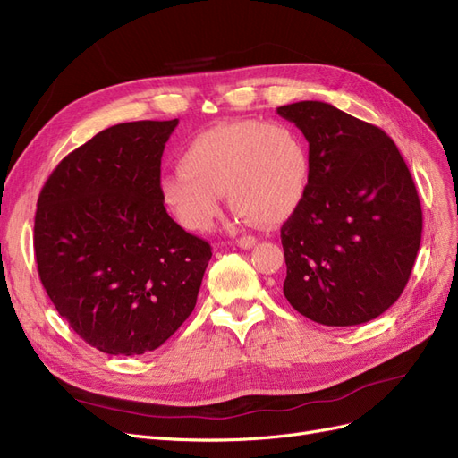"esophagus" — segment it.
Wrapping results in <instances>:
<instances>
[{"mask_svg": "<svg viewBox=\"0 0 458 458\" xmlns=\"http://www.w3.org/2000/svg\"><path fill=\"white\" fill-rule=\"evenodd\" d=\"M256 237H252V234H242V237L237 241V244L241 246V248H244V250H250V248H254L256 246Z\"/></svg>", "mask_w": 458, "mask_h": 458, "instance_id": "obj_1", "label": "esophagus"}]
</instances>
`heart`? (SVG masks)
Segmentation results:
<instances>
[{
    "label": "heart",
    "mask_w": 458,
    "mask_h": 458,
    "mask_svg": "<svg viewBox=\"0 0 458 458\" xmlns=\"http://www.w3.org/2000/svg\"><path fill=\"white\" fill-rule=\"evenodd\" d=\"M179 168L160 179V197L177 224L204 233L219 216V195L258 224H279L296 212L310 185V155L284 123H216L183 147Z\"/></svg>",
    "instance_id": "1"
}]
</instances>
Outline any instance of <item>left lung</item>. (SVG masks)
Wrapping results in <instances>:
<instances>
[{
  "label": "left lung",
  "mask_w": 458,
  "mask_h": 458,
  "mask_svg": "<svg viewBox=\"0 0 458 458\" xmlns=\"http://www.w3.org/2000/svg\"><path fill=\"white\" fill-rule=\"evenodd\" d=\"M310 143V185L281 227L283 293L327 327L382 315L401 296L422 237L417 187L380 128L323 101L276 108Z\"/></svg>",
  "instance_id": "8db88e82"
}]
</instances>
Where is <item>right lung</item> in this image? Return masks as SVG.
<instances>
[{
    "label": "right lung",
    "mask_w": 458,
    "mask_h": 458,
    "mask_svg": "<svg viewBox=\"0 0 458 458\" xmlns=\"http://www.w3.org/2000/svg\"><path fill=\"white\" fill-rule=\"evenodd\" d=\"M179 120L118 123L64 157L39 192L41 284L76 335L108 355L160 348L197 306L212 258L160 197V160Z\"/></svg>",
    "instance_id": "add662e5"
}]
</instances>
